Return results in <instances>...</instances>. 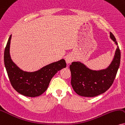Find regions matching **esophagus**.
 I'll return each instance as SVG.
<instances>
[{
	"instance_id": "obj_1",
	"label": "esophagus",
	"mask_w": 125,
	"mask_h": 125,
	"mask_svg": "<svg viewBox=\"0 0 125 125\" xmlns=\"http://www.w3.org/2000/svg\"><path fill=\"white\" fill-rule=\"evenodd\" d=\"M73 60V57L71 54H68L66 55L65 57V61L67 62V64H70L71 62H72Z\"/></svg>"
}]
</instances>
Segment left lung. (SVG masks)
Listing matches in <instances>:
<instances>
[{"instance_id":"obj_1","label":"left lung","mask_w":125,"mask_h":125,"mask_svg":"<svg viewBox=\"0 0 125 125\" xmlns=\"http://www.w3.org/2000/svg\"><path fill=\"white\" fill-rule=\"evenodd\" d=\"M110 38L117 46L114 57L107 68L93 70L83 63L74 61L70 66L71 85L78 95L93 97L104 93L113 83L121 61V52L115 36L110 32Z\"/></svg>"}]
</instances>
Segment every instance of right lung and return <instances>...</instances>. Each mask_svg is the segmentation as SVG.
Here are the masks:
<instances>
[{"instance_id": "1", "label": "right lung", "mask_w": 125, "mask_h": 125, "mask_svg": "<svg viewBox=\"0 0 125 125\" xmlns=\"http://www.w3.org/2000/svg\"><path fill=\"white\" fill-rule=\"evenodd\" d=\"M11 35L6 44L4 53V65L13 88L21 94L30 97L39 96L47 90L52 78L58 71L66 67L65 61L61 59L49 64L39 70L28 72L21 70L10 56Z\"/></svg>"}]
</instances>
